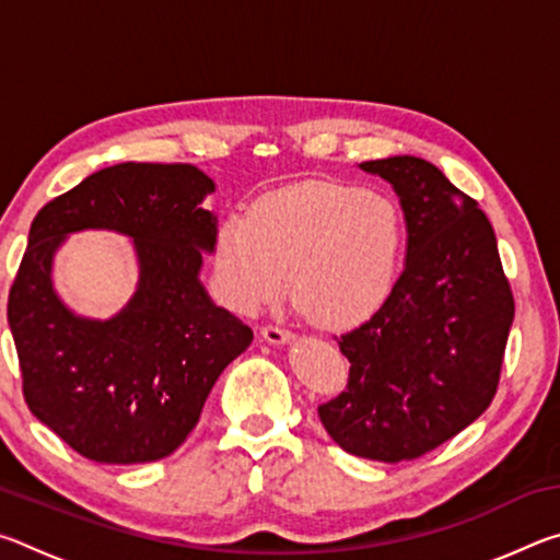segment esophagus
Masks as SVG:
<instances>
[{
  "instance_id": "obj_1",
  "label": "esophagus",
  "mask_w": 560,
  "mask_h": 560,
  "mask_svg": "<svg viewBox=\"0 0 560 560\" xmlns=\"http://www.w3.org/2000/svg\"><path fill=\"white\" fill-rule=\"evenodd\" d=\"M261 338L267 340V343H271V346H283V343H289L293 336L289 334V330H283L279 326H264L261 328Z\"/></svg>"
}]
</instances>
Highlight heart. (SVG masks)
Here are the masks:
<instances>
[{"mask_svg": "<svg viewBox=\"0 0 560 560\" xmlns=\"http://www.w3.org/2000/svg\"><path fill=\"white\" fill-rule=\"evenodd\" d=\"M405 214L390 195L340 183H296L224 217L214 236V273L226 306L254 314L289 291L328 328L363 324L400 277Z\"/></svg>", "mask_w": 560, "mask_h": 560, "instance_id": "obj_1", "label": "heart"}]
</instances>
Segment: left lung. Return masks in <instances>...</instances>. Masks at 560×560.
Masks as SVG:
<instances>
[{
	"label": "left lung",
	"instance_id": "8db88e82",
	"mask_svg": "<svg viewBox=\"0 0 560 560\" xmlns=\"http://www.w3.org/2000/svg\"><path fill=\"white\" fill-rule=\"evenodd\" d=\"M407 224L405 269L381 311L340 336L346 390L318 407L340 450L405 462L440 447L497 395L514 296L479 205L422 158L368 160Z\"/></svg>",
	"mask_w": 560,
	"mask_h": 560
}]
</instances>
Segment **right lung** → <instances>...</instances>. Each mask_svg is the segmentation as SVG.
Masks as SVG:
<instances>
[{"instance_id": "1", "label": "right lung", "mask_w": 560, "mask_h": 560, "mask_svg": "<svg viewBox=\"0 0 560 560\" xmlns=\"http://www.w3.org/2000/svg\"><path fill=\"white\" fill-rule=\"evenodd\" d=\"M214 183L195 165L120 163L89 175L34 217L9 291L24 400L81 457L143 464L173 454L252 328L202 287L214 252ZM110 229L133 240L139 287L106 322L73 315L52 289L65 236Z\"/></svg>"}]
</instances>
